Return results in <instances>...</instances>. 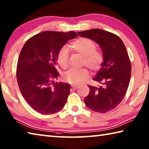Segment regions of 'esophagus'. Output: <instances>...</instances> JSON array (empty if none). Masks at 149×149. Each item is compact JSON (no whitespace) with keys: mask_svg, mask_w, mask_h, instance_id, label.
Masks as SVG:
<instances>
[{"mask_svg":"<svg viewBox=\"0 0 149 149\" xmlns=\"http://www.w3.org/2000/svg\"><path fill=\"white\" fill-rule=\"evenodd\" d=\"M71 86H72V87L73 88V89H76L78 87V85H74V84L72 85Z\"/></svg>","mask_w":149,"mask_h":149,"instance_id":"1","label":"esophagus"}]
</instances>
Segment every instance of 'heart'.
Segmentation results:
<instances>
[{
  "mask_svg": "<svg viewBox=\"0 0 149 149\" xmlns=\"http://www.w3.org/2000/svg\"><path fill=\"white\" fill-rule=\"evenodd\" d=\"M70 49L83 56L82 64L85 65L93 72L100 69L104 62V54L100 50L97 49V45L92 40L85 37L79 38L73 41L70 45ZM69 50L63 47L59 50L56 56L58 64L63 69L68 66ZM89 76V72L87 68L71 69L63 75L64 79L71 84H80Z\"/></svg>",
  "mask_w": 149,
  "mask_h": 149,
  "instance_id": "obj_1",
  "label": "heart"
}]
</instances>
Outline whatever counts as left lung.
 Returning a JSON list of instances; mask_svg holds the SVG:
<instances>
[{"mask_svg": "<svg viewBox=\"0 0 149 149\" xmlns=\"http://www.w3.org/2000/svg\"><path fill=\"white\" fill-rule=\"evenodd\" d=\"M78 35L99 44L104 58L102 68L93 79L101 85H88L90 92L85 104L95 112H109L122 102L129 87L132 64L127 50L118 35L104 30L93 29L78 32Z\"/></svg>", "mask_w": 149, "mask_h": 149, "instance_id": "8db88e82", "label": "left lung"}]
</instances>
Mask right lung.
I'll return each instance as SVG.
<instances>
[{"instance_id": "right-lung-1", "label": "right lung", "mask_w": 149, "mask_h": 149, "mask_svg": "<svg viewBox=\"0 0 149 149\" xmlns=\"http://www.w3.org/2000/svg\"><path fill=\"white\" fill-rule=\"evenodd\" d=\"M77 36L73 31H43L27 40L20 52L16 70L19 89L27 104L40 114H54L66 103L70 85L52 84V79L59 75L56 68L59 50Z\"/></svg>"}]
</instances>
